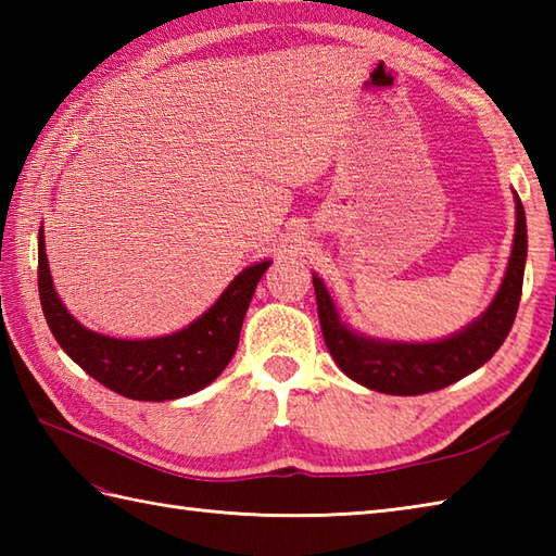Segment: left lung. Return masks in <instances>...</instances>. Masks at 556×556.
<instances>
[{
	"instance_id": "left-lung-1",
	"label": "left lung",
	"mask_w": 556,
	"mask_h": 556,
	"mask_svg": "<svg viewBox=\"0 0 556 556\" xmlns=\"http://www.w3.org/2000/svg\"><path fill=\"white\" fill-rule=\"evenodd\" d=\"M526 253V212L521 198L516 195L514 251L500 293L494 296L485 315L478 317L464 332L442 341H432V344H399V341L387 344V341H372L351 332L346 325L339 323L334 303L329 299L320 277H313L325 344L332 353L334 363L351 380L370 387L375 392L416 396L454 384L460 377L485 365L509 334L518 303H521Z\"/></svg>"
}]
</instances>
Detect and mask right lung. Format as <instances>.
<instances>
[{
  "label": "right lung",
  "instance_id": "add662e5",
  "mask_svg": "<svg viewBox=\"0 0 556 556\" xmlns=\"http://www.w3.org/2000/svg\"><path fill=\"white\" fill-rule=\"evenodd\" d=\"M267 263L243 269L193 325L160 339H112L90 332L68 315L54 293L45 236H38V289L45 320L71 361L112 392L136 401H169L198 392L227 368L248 305Z\"/></svg>",
  "mask_w": 556,
  "mask_h": 556
}]
</instances>
